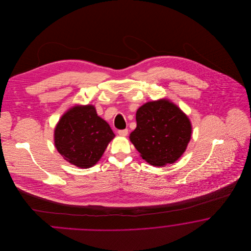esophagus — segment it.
Here are the masks:
<instances>
[{
    "label": "esophagus",
    "instance_id": "obj_1",
    "mask_svg": "<svg viewBox=\"0 0 251 251\" xmlns=\"http://www.w3.org/2000/svg\"><path fill=\"white\" fill-rule=\"evenodd\" d=\"M118 133L121 136H126L128 134V129H124V130H119Z\"/></svg>",
    "mask_w": 251,
    "mask_h": 251
}]
</instances>
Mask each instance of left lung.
Returning a JSON list of instances; mask_svg holds the SVG:
<instances>
[{"label":"left lung","instance_id":"left-lung-1","mask_svg":"<svg viewBox=\"0 0 251 251\" xmlns=\"http://www.w3.org/2000/svg\"><path fill=\"white\" fill-rule=\"evenodd\" d=\"M136 124L130 140L144 160L155 167L176 162L191 138L190 120L168 100L145 103L136 112Z\"/></svg>","mask_w":251,"mask_h":251}]
</instances>
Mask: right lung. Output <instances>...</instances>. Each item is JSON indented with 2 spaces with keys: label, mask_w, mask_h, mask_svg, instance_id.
Wrapping results in <instances>:
<instances>
[{
  "label": "right lung",
  "mask_w": 251,
  "mask_h": 251,
  "mask_svg": "<svg viewBox=\"0 0 251 251\" xmlns=\"http://www.w3.org/2000/svg\"><path fill=\"white\" fill-rule=\"evenodd\" d=\"M115 133L93 105H77L66 112L54 130V145L61 155L76 167H93Z\"/></svg>",
  "instance_id": "right-lung-1"
}]
</instances>
